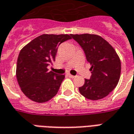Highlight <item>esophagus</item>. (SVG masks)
I'll return each mask as SVG.
<instances>
[{
    "mask_svg": "<svg viewBox=\"0 0 134 134\" xmlns=\"http://www.w3.org/2000/svg\"><path fill=\"white\" fill-rule=\"evenodd\" d=\"M67 76H68V77H71V78H74V77H75V76L72 75H71V74H70V73H69V74H67Z\"/></svg>",
    "mask_w": 134,
    "mask_h": 134,
    "instance_id": "34e87169",
    "label": "esophagus"
}]
</instances>
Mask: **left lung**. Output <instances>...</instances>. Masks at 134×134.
<instances>
[{
    "mask_svg": "<svg viewBox=\"0 0 134 134\" xmlns=\"http://www.w3.org/2000/svg\"><path fill=\"white\" fill-rule=\"evenodd\" d=\"M84 50L91 65L92 75L79 91L85 98L97 100L106 97L114 90L121 76V60L115 50L101 36L96 34H71Z\"/></svg>",
    "mask_w": 134,
    "mask_h": 134,
    "instance_id": "1",
    "label": "left lung"
}]
</instances>
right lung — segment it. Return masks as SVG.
I'll use <instances>...</instances> for the list:
<instances>
[{"label": "right lung", "instance_id": "1", "mask_svg": "<svg viewBox=\"0 0 134 134\" xmlns=\"http://www.w3.org/2000/svg\"><path fill=\"white\" fill-rule=\"evenodd\" d=\"M68 34H42L20 51L16 78L25 96L36 103H45L57 95L65 76L49 71L59 44L70 39Z\"/></svg>", "mask_w": 134, "mask_h": 134}]
</instances>
